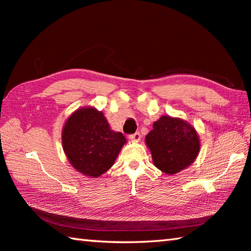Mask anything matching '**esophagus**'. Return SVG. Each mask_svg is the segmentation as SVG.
Masks as SVG:
<instances>
[{"label":"esophagus","mask_w":251,"mask_h":251,"mask_svg":"<svg viewBox=\"0 0 251 251\" xmlns=\"http://www.w3.org/2000/svg\"><path fill=\"white\" fill-rule=\"evenodd\" d=\"M129 139H130V141L138 142L139 139H141V133H139V131H136V133L129 135Z\"/></svg>","instance_id":"esophagus-1"}]
</instances>
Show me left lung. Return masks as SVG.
Returning a JSON list of instances; mask_svg holds the SVG:
<instances>
[{
    "label": "left lung",
    "instance_id": "8db88e82",
    "mask_svg": "<svg viewBox=\"0 0 251 251\" xmlns=\"http://www.w3.org/2000/svg\"><path fill=\"white\" fill-rule=\"evenodd\" d=\"M155 166L174 175L194 163L201 144L193 126L179 118L161 116L146 136Z\"/></svg>",
    "mask_w": 251,
    "mask_h": 251
}]
</instances>
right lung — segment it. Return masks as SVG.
Instances as JSON below:
<instances>
[{
    "label": "right lung",
    "mask_w": 251,
    "mask_h": 251,
    "mask_svg": "<svg viewBox=\"0 0 251 251\" xmlns=\"http://www.w3.org/2000/svg\"><path fill=\"white\" fill-rule=\"evenodd\" d=\"M62 143L72 166L84 175L99 177L113 166L126 139L109 128L103 113L87 107L67 120Z\"/></svg>",
    "instance_id": "1"
}]
</instances>
